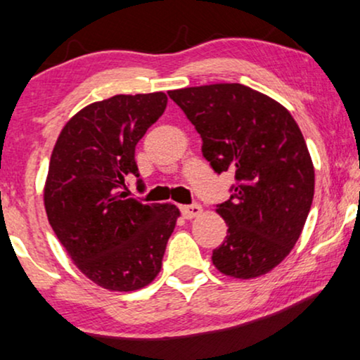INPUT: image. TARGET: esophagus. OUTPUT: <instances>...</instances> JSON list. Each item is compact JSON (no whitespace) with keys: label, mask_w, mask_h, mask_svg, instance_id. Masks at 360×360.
Here are the masks:
<instances>
[{"label":"esophagus","mask_w":360,"mask_h":360,"mask_svg":"<svg viewBox=\"0 0 360 360\" xmlns=\"http://www.w3.org/2000/svg\"><path fill=\"white\" fill-rule=\"evenodd\" d=\"M181 210V214L184 216L186 219H191V218H196V216L201 214V206L198 205V202H194V205H184L179 207Z\"/></svg>","instance_id":"1"}]
</instances>
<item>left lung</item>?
<instances>
[{
  "label": "left lung",
  "mask_w": 360,
  "mask_h": 360,
  "mask_svg": "<svg viewBox=\"0 0 360 360\" xmlns=\"http://www.w3.org/2000/svg\"><path fill=\"white\" fill-rule=\"evenodd\" d=\"M167 94L196 127L214 172L235 174L231 196L216 205L228 235L213 265L235 278L268 274L295 246L314 199V164L295 119L241 84Z\"/></svg>",
  "instance_id": "obj_1"
}]
</instances>
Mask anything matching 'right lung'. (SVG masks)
Here are the masks:
<instances>
[{
    "instance_id": "right-lung-1",
    "label": "right lung",
    "mask_w": 360,
    "mask_h": 360,
    "mask_svg": "<svg viewBox=\"0 0 360 360\" xmlns=\"http://www.w3.org/2000/svg\"><path fill=\"white\" fill-rule=\"evenodd\" d=\"M166 105L162 92L90 103L68 120L51 153L46 216L73 263L102 288L132 292L161 271L179 210L125 198L122 188L125 177H139L136 146Z\"/></svg>"
}]
</instances>
